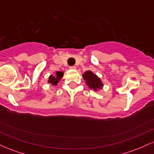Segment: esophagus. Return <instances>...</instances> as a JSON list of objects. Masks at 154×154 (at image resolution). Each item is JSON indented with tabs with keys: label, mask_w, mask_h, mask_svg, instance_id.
Masks as SVG:
<instances>
[{
	"label": "esophagus",
	"mask_w": 154,
	"mask_h": 154,
	"mask_svg": "<svg viewBox=\"0 0 154 154\" xmlns=\"http://www.w3.org/2000/svg\"><path fill=\"white\" fill-rule=\"evenodd\" d=\"M69 69H75L76 66H69Z\"/></svg>",
	"instance_id": "obj_1"
}]
</instances>
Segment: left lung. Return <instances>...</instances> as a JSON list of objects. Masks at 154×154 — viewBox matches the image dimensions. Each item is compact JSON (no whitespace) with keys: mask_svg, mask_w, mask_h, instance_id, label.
<instances>
[{"mask_svg":"<svg viewBox=\"0 0 154 154\" xmlns=\"http://www.w3.org/2000/svg\"><path fill=\"white\" fill-rule=\"evenodd\" d=\"M83 78L85 80L87 85L89 86L90 88L93 89L94 91H97L98 90L101 89L103 85L102 84L101 80L97 75H94L91 71H87L85 72L82 75Z\"/></svg>","mask_w":154,"mask_h":154,"instance_id":"8db88e82","label":"left lung"}]
</instances>
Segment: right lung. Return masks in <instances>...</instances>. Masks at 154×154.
<instances>
[{"mask_svg":"<svg viewBox=\"0 0 154 154\" xmlns=\"http://www.w3.org/2000/svg\"><path fill=\"white\" fill-rule=\"evenodd\" d=\"M63 72H56L55 76L51 75L50 77H49L48 82L51 83L53 85H56L58 84V82H59V81L61 79V77H63Z\"/></svg>","mask_w":154,"mask_h":154,"instance_id":"1","label":"right lung"}]
</instances>
